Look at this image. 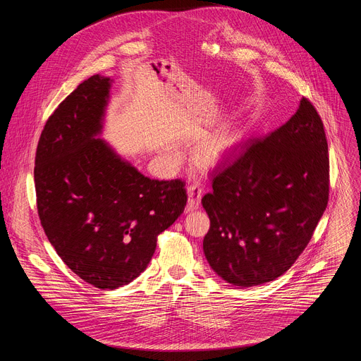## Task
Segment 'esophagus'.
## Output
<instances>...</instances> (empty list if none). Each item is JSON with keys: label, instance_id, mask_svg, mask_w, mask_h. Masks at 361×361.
<instances>
[{"label": "esophagus", "instance_id": "34e87169", "mask_svg": "<svg viewBox=\"0 0 361 361\" xmlns=\"http://www.w3.org/2000/svg\"><path fill=\"white\" fill-rule=\"evenodd\" d=\"M188 202H187V212H194L200 207L201 202V188L198 185H190L187 188Z\"/></svg>", "mask_w": 361, "mask_h": 361}]
</instances>
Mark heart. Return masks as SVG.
I'll return each instance as SVG.
<instances>
[{"mask_svg": "<svg viewBox=\"0 0 361 361\" xmlns=\"http://www.w3.org/2000/svg\"><path fill=\"white\" fill-rule=\"evenodd\" d=\"M247 141V130L240 126H231L221 133L205 140L197 152V160L204 169H219L227 161H230L238 151L244 147ZM181 151L177 147H171L167 152V157L171 163H178L181 160Z\"/></svg>", "mask_w": 361, "mask_h": 361, "instance_id": "1", "label": "heart"}]
</instances>
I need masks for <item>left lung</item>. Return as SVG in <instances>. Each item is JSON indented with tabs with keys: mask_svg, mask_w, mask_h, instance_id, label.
Instances as JSON below:
<instances>
[{
	"mask_svg": "<svg viewBox=\"0 0 361 361\" xmlns=\"http://www.w3.org/2000/svg\"><path fill=\"white\" fill-rule=\"evenodd\" d=\"M323 121L307 98L263 140H251L201 200L210 217L202 241L214 273L237 287L279 279L310 241L329 201Z\"/></svg>",
	"mask_w": 361,
	"mask_h": 361,
	"instance_id": "8db88e82",
	"label": "left lung"
}]
</instances>
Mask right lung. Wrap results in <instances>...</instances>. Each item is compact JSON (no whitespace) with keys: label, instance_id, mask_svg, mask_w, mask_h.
I'll use <instances>...</instances> for the list:
<instances>
[{"label":"right lung","instance_id":"right-lung-1","mask_svg":"<svg viewBox=\"0 0 361 361\" xmlns=\"http://www.w3.org/2000/svg\"><path fill=\"white\" fill-rule=\"evenodd\" d=\"M113 80L81 82L41 133L34 183L41 226L84 281L114 290L148 266L157 235L184 212L181 180H151L101 138Z\"/></svg>","mask_w":361,"mask_h":361}]
</instances>
